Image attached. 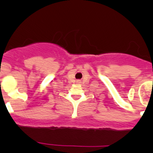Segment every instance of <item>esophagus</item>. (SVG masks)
Returning a JSON list of instances; mask_svg holds the SVG:
<instances>
[{
    "label": "esophagus",
    "instance_id": "obj_1",
    "mask_svg": "<svg viewBox=\"0 0 153 153\" xmlns=\"http://www.w3.org/2000/svg\"><path fill=\"white\" fill-rule=\"evenodd\" d=\"M77 83H78V84H80V83H81V81H80V80H78V81H77Z\"/></svg>",
    "mask_w": 153,
    "mask_h": 153
}]
</instances>
